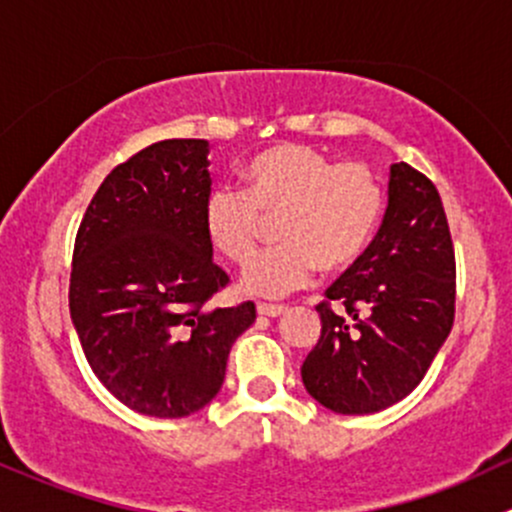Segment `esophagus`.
I'll use <instances>...</instances> for the list:
<instances>
[{
  "label": "esophagus",
  "instance_id": "34e87169",
  "mask_svg": "<svg viewBox=\"0 0 512 512\" xmlns=\"http://www.w3.org/2000/svg\"><path fill=\"white\" fill-rule=\"evenodd\" d=\"M284 306L282 304H257V314L260 316H270V319H274V316L284 314Z\"/></svg>",
  "mask_w": 512,
  "mask_h": 512
}]
</instances>
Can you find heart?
<instances>
[{
  "instance_id": "heart-1",
  "label": "heart",
  "mask_w": 512,
  "mask_h": 512,
  "mask_svg": "<svg viewBox=\"0 0 512 512\" xmlns=\"http://www.w3.org/2000/svg\"><path fill=\"white\" fill-rule=\"evenodd\" d=\"M277 247L250 262L245 294L284 297L306 287L316 267H351L383 215V186L360 161L333 164L309 144L282 142L242 166V193L218 188L203 203V233L215 255L245 265L255 255L262 218H277Z\"/></svg>"
}]
</instances>
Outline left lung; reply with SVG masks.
Here are the masks:
<instances>
[{
    "label": "left lung",
    "mask_w": 512,
    "mask_h": 512,
    "mask_svg": "<svg viewBox=\"0 0 512 512\" xmlns=\"http://www.w3.org/2000/svg\"><path fill=\"white\" fill-rule=\"evenodd\" d=\"M454 301V245L437 186L405 161L392 164L378 235L316 306L321 336L301 365L306 392L338 414L400 402L444 346Z\"/></svg>",
    "instance_id": "left-lung-1"
}]
</instances>
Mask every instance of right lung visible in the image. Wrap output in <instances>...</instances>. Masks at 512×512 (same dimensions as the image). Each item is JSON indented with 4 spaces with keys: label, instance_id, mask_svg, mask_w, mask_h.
<instances>
[{
    "label": "right lung",
    "instance_id": "obj_1",
    "mask_svg": "<svg viewBox=\"0 0 512 512\" xmlns=\"http://www.w3.org/2000/svg\"><path fill=\"white\" fill-rule=\"evenodd\" d=\"M206 139H164L115 166L78 228L71 319L98 380L122 405L188 417L218 395L255 304L206 309L228 284L203 233Z\"/></svg>",
    "mask_w": 512,
    "mask_h": 512
}]
</instances>
